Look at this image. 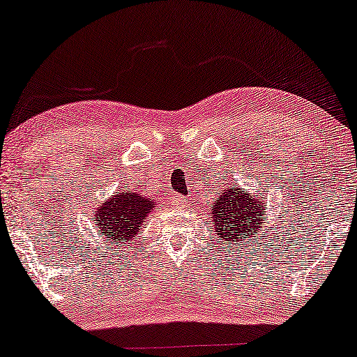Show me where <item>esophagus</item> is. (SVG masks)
Segmentation results:
<instances>
[{"mask_svg": "<svg viewBox=\"0 0 357 357\" xmlns=\"http://www.w3.org/2000/svg\"><path fill=\"white\" fill-rule=\"evenodd\" d=\"M172 205L174 208H183L185 205V199L181 197V195H173L172 197Z\"/></svg>", "mask_w": 357, "mask_h": 357, "instance_id": "1", "label": "esophagus"}]
</instances>
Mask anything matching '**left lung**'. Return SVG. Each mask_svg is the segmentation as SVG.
<instances>
[{"mask_svg": "<svg viewBox=\"0 0 357 357\" xmlns=\"http://www.w3.org/2000/svg\"><path fill=\"white\" fill-rule=\"evenodd\" d=\"M264 197H252L241 188H225L210 205L208 218L218 243H243L248 248V238H254L262 228L265 213Z\"/></svg>", "mask_w": 357, "mask_h": 357, "instance_id": "1", "label": "left lung"}]
</instances>
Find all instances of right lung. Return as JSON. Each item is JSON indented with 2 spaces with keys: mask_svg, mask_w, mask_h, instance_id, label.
<instances>
[{
  "mask_svg": "<svg viewBox=\"0 0 357 357\" xmlns=\"http://www.w3.org/2000/svg\"><path fill=\"white\" fill-rule=\"evenodd\" d=\"M157 207V204L140 190L124 189L109 197L103 205L97 208L93 222L97 223L98 233L114 244H129L137 236L139 229L147 220V215Z\"/></svg>",
  "mask_w": 357,
  "mask_h": 357,
  "instance_id": "add662e5",
  "label": "right lung"
}]
</instances>
